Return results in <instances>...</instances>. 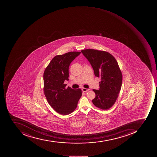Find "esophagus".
Segmentation results:
<instances>
[{"label":"esophagus","instance_id":"esophagus-1","mask_svg":"<svg viewBox=\"0 0 157 157\" xmlns=\"http://www.w3.org/2000/svg\"><path fill=\"white\" fill-rule=\"evenodd\" d=\"M89 90V89L84 88L82 89V90L83 92H86V91H88Z\"/></svg>","mask_w":157,"mask_h":157}]
</instances>
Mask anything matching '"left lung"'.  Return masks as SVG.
I'll return each instance as SVG.
<instances>
[{
  "mask_svg": "<svg viewBox=\"0 0 157 157\" xmlns=\"http://www.w3.org/2000/svg\"><path fill=\"white\" fill-rule=\"evenodd\" d=\"M81 52L93 68L95 76L101 78L98 90H93L96 97L92 103L99 109H108L116 102L122 86V73L117 62L106 51L87 49Z\"/></svg>",
  "mask_w": 157,
  "mask_h": 157,
  "instance_id": "obj_1",
  "label": "left lung"
}]
</instances>
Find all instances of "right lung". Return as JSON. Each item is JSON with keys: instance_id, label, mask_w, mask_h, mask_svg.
Here are the masks:
<instances>
[{"instance_id": "1", "label": "right lung", "mask_w": 157, "mask_h": 157, "mask_svg": "<svg viewBox=\"0 0 157 157\" xmlns=\"http://www.w3.org/2000/svg\"><path fill=\"white\" fill-rule=\"evenodd\" d=\"M80 54V52L75 51L56 56L44 72L45 96L51 107L61 115H68L73 112L82 94L80 89L67 88V84H64L65 80H69L70 64Z\"/></svg>"}]
</instances>
